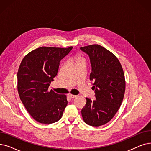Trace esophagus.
I'll return each instance as SVG.
<instances>
[{"label": "esophagus", "mask_w": 151, "mask_h": 151, "mask_svg": "<svg viewBox=\"0 0 151 151\" xmlns=\"http://www.w3.org/2000/svg\"><path fill=\"white\" fill-rule=\"evenodd\" d=\"M68 96L71 98V99H72V98H75V97H77L76 96H75V95H73V94H69V95H68Z\"/></svg>", "instance_id": "obj_1"}]
</instances>
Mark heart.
I'll return each instance as SVG.
<instances>
[{
  "mask_svg": "<svg viewBox=\"0 0 151 151\" xmlns=\"http://www.w3.org/2000/svg\"><path fill=\"white\" fill-rule=\"evenodd\" d=\"M80 57H78V56H77V57H76V60H80Z\"/></svg>",
  "mask_w": 151,
  "mask_h": 151,
  "instance_id": "1",
  "label": "heart"
}]
</instances>
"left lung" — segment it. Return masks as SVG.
<instances>
[{"label": "left lung", "mask_w": 151, "mask_h": 151, "mask_svg": "<svg viewBox=\"0 0 151 151\" xmlns=\"http://www.w3.org/2000/svg\"><path fill=\"white\" fill-rule=\"evenodd\" d=\"M80 49L90 58L89 79L93 82L96 99L86 98L81 115L86 124L99 127L112 120L121 106L125 91L124 72L117 57L101 45H89Z\"/></svg>", "instance_id": "obj_1"}]
</instances>
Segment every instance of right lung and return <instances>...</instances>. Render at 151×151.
<instances>
[{
	"label": "right lung",
	"mask_w": 151,
	"mask_h": 151,
	"mask_svg": "<svg viewBox=\"0 0 151 151\" xmlns=\"http://www.w3.org/2000/svg\"><path fill=\"white\" fill-rule=\"evenodd\" d=\"M73 47H41L22 60L17 73L19 98L28 112L41 123L59 120L67 106V96L58 94L49 86L57 75L60 62Z\"/></svg>",
	"instance_id": "obj_1"
}]
</instances>
